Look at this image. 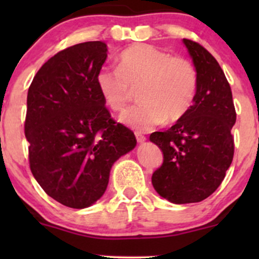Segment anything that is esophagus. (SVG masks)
I'll return each mask as SVG.
<instances>
[{"label": "esophagus", "mask_w": 259, "mask_h": 259, "mask_svg": "<svg viewBox=\"0 0 259 259\" xmlns=\"http://www.w3.org/2000/svg\"><path fill=\"white\" fill-rule=\"evenodd\" d=\"M135 136H136V140H138V142H139V144H142V142H145V141H146V136H145V135H142L141 133L136 132V133H135Z\"/></svg>", "instance_id": "34e87169"}]
</instances>
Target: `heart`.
<instances>
[{
    "instance_id": "b5f03b06",
    "label": "heart",
    "mask_w": 259,
    "mask_h": 259,
    "mask_svg": "<svg viewBox=\"0 0 259 259\" xmlns=\"http://www.w3.org/2000/svg\"><path fill=\"white\" fill-rule=\"evenodd\" d=\"M96 84L105 103L114 112L123 111L134 90H139L142 102L124 112L119 120L133 129L148 130L186 114L194 103L198 76L189 59L138 44L120 53L118 69H100Z\"/></svg>"
}]
</instances>
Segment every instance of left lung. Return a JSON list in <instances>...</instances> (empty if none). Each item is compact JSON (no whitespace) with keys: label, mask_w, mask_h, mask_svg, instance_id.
<instances>
[{"label":"left lung","mask_w":259,"mask_h":259,"mask_svg":"<svg viewBox=\"0 0 259 259\" xmlns=\"http://www.w3.org/2000/svg\"><path fill=\"white\" fill-rule=\"evenodd\" d=\"M183 42L197 70L194 105L170 129L150 135L163 152L152 185L175 204L201 202L218 189L233 162L236 121L230 85L217 59L195 41Z\"/></svg>","instance_id":"1"}]
</instances>
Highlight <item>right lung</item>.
Instances as JSON below:
<instances>
[{"label": "right lung", "mask_w": 259, "mask_h": 259, "mask_svg": "<svg viewBox=\"0 0 259 259\" xmlns=\"http://www.w3.org/2000/svg\"><path fill=\"white\" fill-rule=\"evenodd\" d=\"M107 45L89 41L58 52L28 91L25 138L34 178L50 197L90 207L105 194L115 160L134 150V133L115 124L96 84Z\"/></svg>", "instance_id": "obj_1"}]
</instances>
